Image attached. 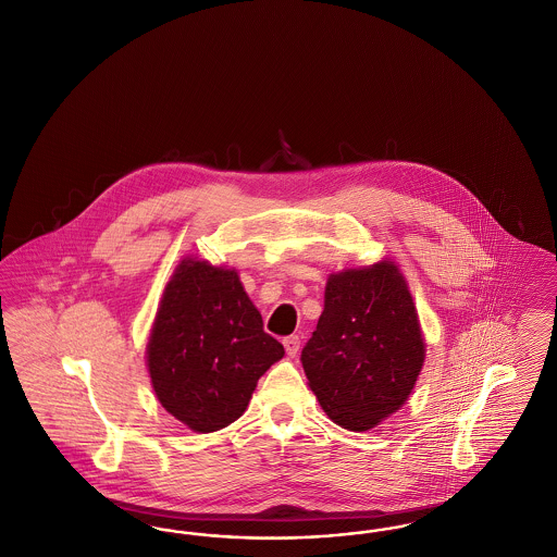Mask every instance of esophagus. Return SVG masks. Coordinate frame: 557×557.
<instances>
[{
	"label": "esophagus",
	"mask_w": 557,
	"mask_h": 557,
	"mask_svg": "<svg viewBox=\"0 0 557 557\" xmlns=\"http://www.w3.org/2000/svg\"><path fill=\"white\" fill-rule=\"evenodd\" d=\"M284 348H286V352H288V357H296L298 355V348H300V339H298V335H289V337H284Z\"/></svg>",
	"instance_id": "esophagus-1"
}]
</instances>
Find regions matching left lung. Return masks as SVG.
<instances>
[{
  "label": "left lung",
  "instance_id": "left-lung-1",
  "mask_svg": "<svg viewBox=\"0 0 557 557\" xmlns=\"http://www.w3.org/2000/svg\"><path fill=\"white\" fill-rule=\"evenodd\" d=\"M300 360L321 408L344 429L369 431L408 400L424 342L394 261L330 275L325 309Z\"/></svg>",
  "mask_w": 557,
  "mask_h": 557
}]
</instances>
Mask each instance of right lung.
I'll use <instances>...</instances> for the list:
<instances>
[{
    "label": "right lung",
    "instance_id": "obj_1",
    "mask_svg": "<svg viewBox=\"0 0 557 557\" xmlns=\"http://www.w3.org/2000/svg\"><path fill=\"white\" fill-rule=\"evenodd\" d=\"M282 357L284 346L265 334L236 269L190 257L180 263L147 344L157 400L172 417L197 433L234 423Z\"/></svg>",
    "mask_w": 557,
    "mask_h": 557
}]
</instances>
